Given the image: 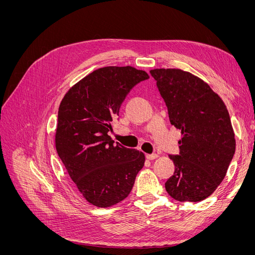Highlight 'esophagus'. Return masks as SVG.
<instances>
[{
    "label": "esophagus",
    "instance_id": "esophagus-1",
    "mask_svg": "<svg viewBox=\"0 0 255 255\" xmlns=\"http://www.w3.org/2000/svg\"><path fill=\"white\" fill-rule=\"evenodd\" d=\"M145 157H146V159H148V160H153V159L157 158L158 155H157V154H146Z\"/></svg>",
    "mask_w": 255,
    "mask_h": 255
}]
</instances>
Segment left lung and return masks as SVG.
<instances>
[{
    "label": "left lung",
    "instance_id": "left-lung-1",
    "mask_svg": "<svg viewBox=\"0 0 255 255\" xmlns=\"http://www.w3.org/2000/svg\"><path fill=\"white\" fill-rule=\"evenodd\" d=\"M171 125L181 129L179 155L165 183L179 202H199L210 197L225 179L235 153V134L221 98L198 76L181 69H153Z\"/></svg>",
    "mask_w": 255,
    "mask_h": 255
}]
</instances>
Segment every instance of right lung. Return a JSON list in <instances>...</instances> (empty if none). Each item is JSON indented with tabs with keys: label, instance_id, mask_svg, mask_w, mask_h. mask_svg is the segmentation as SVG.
I'll return each mask as SVG.
<instances>
[{
	"label": "right lung",
	"instance_id": "add662e5",
	"mask_svg": "<svg viewBox=\"0 0 255 255\" xmlns=\"http://www.w3.org/2000/svg\"><path fill=\"white\" fill-rule=\"evenodd\" d=\"M148 79L130 66L100 68L74 84L59 104L56 151L92 205L105 208L125 200L144 165L142 152L115 144L107 133L129 90Z\"/></svg>",
	"mask_w": 255,
	"mask_h": 255
}]
</instances>
